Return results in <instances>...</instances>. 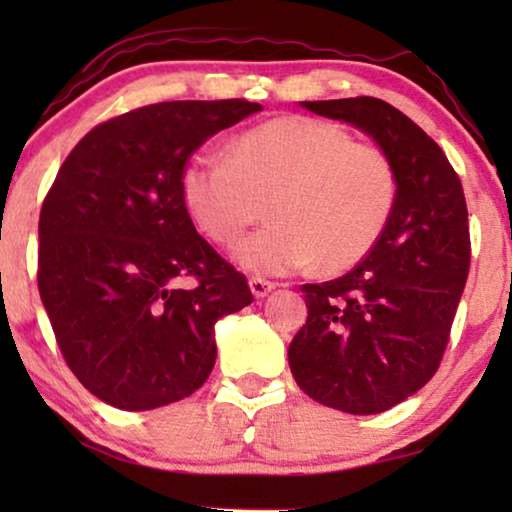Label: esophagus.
<instances>
[{"label":"esophagus","mask_w":512,"mask_h":512,"mask_svg":"<svg viewBox=\"0 0 512 512\" xmlns=\"http://www.w3.org/2000/svg\"><path fill=\"white\" fill-rule=\"evenodd\" d=\"M249 286H251V293H254L256 298H265L272 289H275V282H268V279H263V277H251Z\"/></svg>","instance_id":"esophagus-1"}]
</instances>
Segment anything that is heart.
<instances>
[{
	"label": "heart",
	"mask_w": 512,
	"mask_h": 512,
	"mask_svg": "<svg viewBox=\"0 0 512 512\" xmlns=\"http://www.w3.org/2000/svg\"><path fill=\"white\" fill-rule=\"evenodd\" d=\"M181 200L209 240H244L237 263L256 275H291L319 263L338 272L363 261L387 230L398 172L387 151L359 144L338 123L284 116L251 128L221 153H198L181 170Z\"/></svg>",
	"instance_id": "heart-1"
}]
</instances>
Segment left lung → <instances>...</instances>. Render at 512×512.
I'll use <instances>...</instances> for the list:
<instances>
[{
	"label": "left lung",
	"instance_id": "left-lung-1",
	"mask_svg": "<svg viewBox=\"0 0 512 512\" xmlns=\"http://www.w3.org/2000/svg\"><path fill=\"white\" fill-rule=\"evenodd\" d=\"M352 123L389 153L398 200L375 249L352 272L303 284L307 321L289 347L293 380L328 408L375 415L436 375L471 268L459 174L415 121L377 97L303 102Z\"/></svg>",
	"mask_w": 512,
	"mask_h": 512
}]
</instances>
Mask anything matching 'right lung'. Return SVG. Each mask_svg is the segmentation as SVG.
Returning a JSON list of instances; mask_svg holds the SVG:
<instances>
[{"mask_svg":"<svg viewBox=\"0 0 512 512\" xmlns=\"http://www.w3.org/2000/svg\"><path fill=\"white\" fill-rule=\"evenodd\" d=\"M256 111L249 100L132 109L95 125L48 188L41 303L69 370L114 408L191 396L214 368V324L254 300L195 230L179 181L209 137Z\"/></svg>","mask_w":512,"mask_h":512,"instance_id":"right-lung-1","label":"right lung"}]
</instances>
